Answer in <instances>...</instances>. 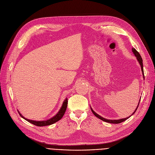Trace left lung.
<instances>
[{"label":"left lung","mask_w":155,"mask_h":155,"mask_svg":"<svg viewBox=\"0 0 155 155\" xmlns=\"http://www.w3.org/2000/svg\"><path fill=\"white\" fill-rule=\"evenodd\" d=\"M132 52H133V54L134 55H135V56L136 57V58H137V61H138V62H139V64L140 65V68H141V71H142V73H143V78L144 79V70H143V59H142V58H141V56H140V55L139 54V53L134 48H132ZM140 98H141V97H140ZM140 99H139V103H138V105H137V107L136 108V110H135V111H134V112H133V113L132 114V115H130V116H129V117H127V118H122V119H118V120H108V119H106V118H103V117H102L101 116H100L99 115H98L97 113H96L95 111H94L93 110H92V107H91V111H92V112L93 113V114L94 115H95L96 117H97L98 118H99L100 120H103V121H104V122H107V123H110V124H120V123H122V122H124V121H125L126 120H127L128 118H130L132 115H134V113H135V112L136 111V110H137V107H138V106H139V102H140Z\"/></svg>","instance_id":"8db88e82"}]
</instances>
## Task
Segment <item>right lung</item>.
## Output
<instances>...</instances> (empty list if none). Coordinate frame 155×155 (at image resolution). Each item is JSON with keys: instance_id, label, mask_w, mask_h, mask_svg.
<instances>
[{"instance_id": "right-lung-1", "label": "right lung", "mask_w": 155, "mask_h": 155, "mask_svg": "<svg viewBox=\"0 0 155 155\" xmlns=\"http://www.w3.org/2000/svg\"><path fill=\"white\" fill-rule=\"evenodd\" d=\"M67 105H68V98H66L64 99V101L63 103L62 106L61 107V108L59 110V111L57 113L56 115L55 116H54L53 117H52L51 118H49L47 120H42V121H35V120H29L25 118L21 113H19V111L18 113L19 114V115L21 116L23 118H24L25 120L28 121V122L35 125L36 126H38V127H43V126H47V125H52L53 124H54L56 122H57L58 121H59V120H61L62 118V117H63L64 114L67 108Z\"/></svg>"}]
</instances>
